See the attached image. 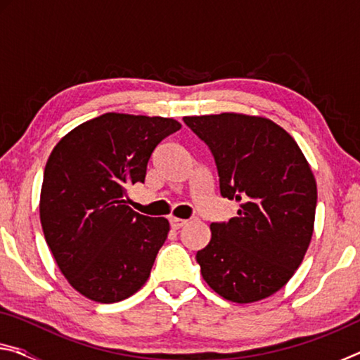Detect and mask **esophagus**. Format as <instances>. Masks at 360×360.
I'll return each mask as SVG.
<instances>
[{"mask_svg": "<svg viewBox=\"0 0 360 360\" xmlns=\"http://www.w3.org/2000/svg\"><path fill=\"white\" fill-rule=\"evenodd\" d=\"M169 224H172V227H173V229L178 230V229H181V227H184V225L187 224V221H186V219L172 217V219H169Z\"/></svg>", "mask_w": 360, "mask_h": 360, "instance_id": "obj_1", "label": "esophagus"}]
</instances>
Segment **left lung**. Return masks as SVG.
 <instances>
[{
    "label": "left lung",
    "mask_w": 360,
    "mask_h": 360,
    "mask_svg": "<svg viewBox=\"0 0 360 360\" xmlns=\"http://www.w3.org/2000/svg\"><path fill=\"white\" fill-rule=\"evenodd\" d=\"M214 157L224 198L238 216L211 224L197 252L210 288L235 303L275 294L300 266L314 229L318 187L288 131L259 115L222 112L184 117Z\"/></svg>",
    "instance_id": "8db88e82"
}]
</instances>
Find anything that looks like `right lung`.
I'll return each mask as SVG.
<instances>
[{
	"label": "right lung",
	"instance_id": "add662e5",
	"mask_svg": "<svg viewBox=\"0 0 360 360\" xmlns=\"http://www.w3.org/2000/svg\"><path fill=\"white\" fill-rule=\"evenodd\" d=\"M179 129L168 117L106 112L72 129L49 155L41 225L79 294L115 303L148 281L169 222L133 211L127 187L144 182L157 144Z\"/></svg>",
	"mask_w": 360,
	"mask_h": 360
}]
</instances>
